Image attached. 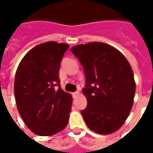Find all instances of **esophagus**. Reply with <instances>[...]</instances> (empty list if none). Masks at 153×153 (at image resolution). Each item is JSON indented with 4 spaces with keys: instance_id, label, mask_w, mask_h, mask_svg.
I'll list each match as a JSON object with an SVG mask.
<instances>
[{
    "instance_id": "1",
    "label": "esophagus",
    "mask_w": 153,
    "mask_h": 153,
    "mask_svg": "<svg viewBox=\"0 0 153 153\" xmlns=\"http://www.w3.org/2000/svg\"><path fill=\"white\" fill-rule=\"evenodd\" d=\"M79 91H76V92H74V93H73V97H76V96H78L79 95Z\"/></svg>"
}]
</instances>
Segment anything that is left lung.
Returning a JSON list of instances; mask_svg holds the SVG:
<instances>
[{
    "instance_id": "8db88e82",
    "label": "left lung",
    "mask_w": 153,
    "mask_h": 153,
    "mask_svg": "<svg viewBox=\"0 0 153 153\" xmlns=\"http://www.w3.org/2000/svg\"><path fill=\"white\" fill-rule=\"evenodd\" d=\"M70 51L85 74L83 93L88 106L81 114L86 125L101 134L116 131L134 103V78L128 61L115 47L98 42L77 45Z\"/></svg>"
}]
</instances>
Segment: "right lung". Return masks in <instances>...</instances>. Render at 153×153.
Masks as SVG:
<instances>
[{
	"mask_svg": "<svg viewBox=\"0 0 153 153\" xmlns=\"http://www.w3.org/2000/svg\"><path fill=\"white\" fill-rule=\"evenodd\" d=\"M68 48L52 41L39 44L25 55L15 74L18 111L28 128L40 136L55 134L68 124L72 97L60 88L59 79Z\"/></svg>",
	"mask_w": 153,
	"mask_h": 153,
	"instance_id": "add662e5",
	"label": "right lung"
}]
</instances>
